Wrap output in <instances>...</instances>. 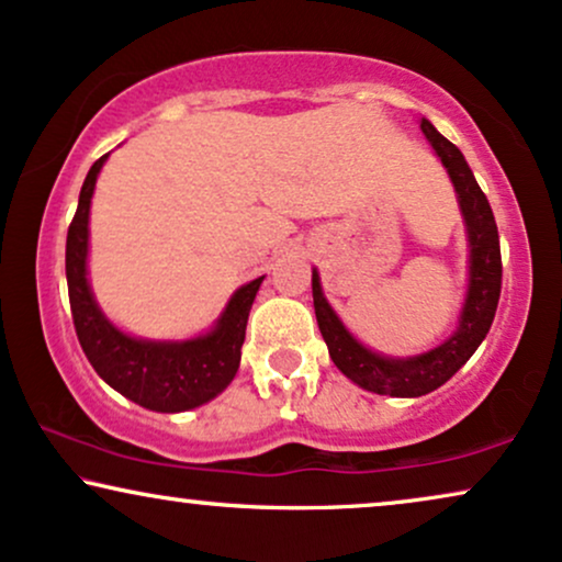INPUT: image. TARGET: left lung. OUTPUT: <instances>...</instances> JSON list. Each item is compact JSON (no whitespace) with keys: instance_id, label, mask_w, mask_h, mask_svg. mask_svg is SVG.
<instances>
[{"instance_id":"1","label":"left lung","mask_w":562,"mask_h":562,"mask_svg":"<svg viewBox=\"0 0 562 562\" xmlns=\"http://www.w3.org/2000/svg\"><path fill=\"white\" fill-rule=\"evenodd\" d=\"M420 128H424L436 155L441 157L443 167L449 170L464 222H468L470 291L462 310V319H459V330L451 335L447 344H441L439 348H434V351L424 356H415V359H384V356L371 353L369 348H363L346 330L344 323L335 317L330 304L325 302L317 273H312V296H315L317 325L335 367L344 371L351 382L359 384V387L390 397L428 395V392L441 387L443 382H449L468 363L470 356L483 344L487 330H491L501 299V276H504L498 227H495L493 209L487 203L485 193L480 191L470 165L464 162L462 151L431 126V121L420 119Z\"/></svg>"}]
</instances>
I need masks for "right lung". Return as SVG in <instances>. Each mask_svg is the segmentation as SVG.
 Returning <instances> with one entry per match:
<instances>
[{
    "label": "right lung",
    "mask_w": 562,
    "mask_h": 562,
    "mask_svg": "<svg viewBox=\"0 0 562 562\" xmlns=\"http://www.w3.org/2000/svg\"><path fill=\"white\" fill-rule=\"evenodd\" d=\"M105 159L108 155L100 157L87 172L77 214L67 232L69 304L79 346L92 369L136 405L157 413L191 411L216 397L235 379L243 356L247 315L263 276L245 283L229 299L222 319L203 338L183 340V344H151L115 330L98 310L87 283V218H90L94 180Z\"/></svg>",
    "instance_id": "add662e5"
}]
</instances>
